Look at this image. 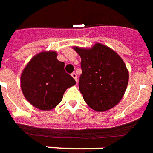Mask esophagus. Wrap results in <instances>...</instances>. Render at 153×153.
<instances>
[{"instance_id":"34e87169","label":"esophagus","mask_w":153,"mask_h":153,"mask_svg":"<svg viewBox=\"0 0 153 153\" xmlns=\"http://www.w3.org/2000/svg\"><path fill=\"white\" fill-rule=\"evenodd\" d=\"M71 76L73 77L74 79V80H75V81H78V77H77V74L75 73H72L71 74Z\"/></svg>"}]
</instances>
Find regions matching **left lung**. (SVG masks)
I'll list each match as a JSON object with an SVG mask.
<instances>
[{"label": "left lung", "mask_w": 153, "mask_h": 153, "mask_svg": "<svg viewBox=\"0 0 153 153\" xmlns=\"http://www.w3.org/2000/svg\"><path fill=\"white\" fill-rule=\"evenodd\" d=\"M73 48L82 59L79 88L84 101L97 112L114 108L123 99L128 85L129 72L122 57L100 43L89 48Z\"/></svg>", "instance_id": "1"}]
</instances>
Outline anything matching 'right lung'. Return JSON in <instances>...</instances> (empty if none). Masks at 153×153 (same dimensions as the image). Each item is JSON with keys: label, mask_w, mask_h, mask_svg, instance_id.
<instances>
[{"label": "right lung", "mask_w": 153, "mask_h": 153, "mask_svg": "<svg viewBox=\"0 0 153 153\" xmlns=\"http://www.w3.org/2000/svg\"><path fill=\"white\" fill-rule=\"evenodd\" d=\"M56 51H42L26 65L20 78L23 96L30 105L48 111L62 101L75 80L65 73V63L56 59Z\"/></svg>", "instance_id": "obj_1"}]
</instances>
